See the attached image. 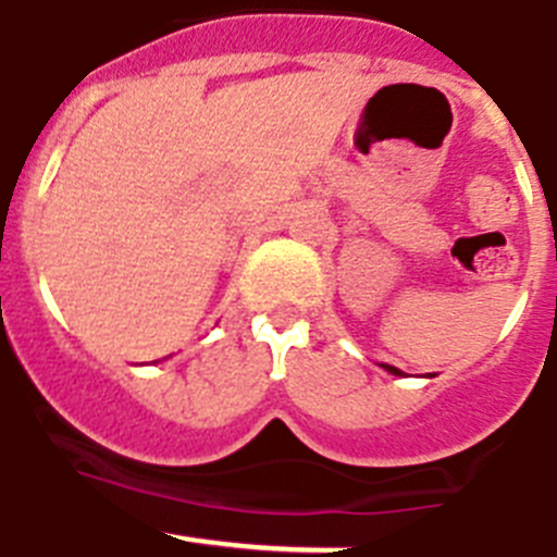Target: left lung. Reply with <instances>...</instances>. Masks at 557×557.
Segmentation results:
<instances>
[{"instance_id":"1","label":"left lung","mask_w":557,"mask_h":557,"mask_svg":"<svg viewBox=\"0 0 557 557\" xmlns=\"http://www.w3.org/2000/svg\"><path fill=\"white\" fill-rule=\"evenodd\" d=\"M383 369H385V372H391V374H397V377H399V374H403V372H399V369H397V366H388V363H383Z\"/></svg>"}]
</instances>
